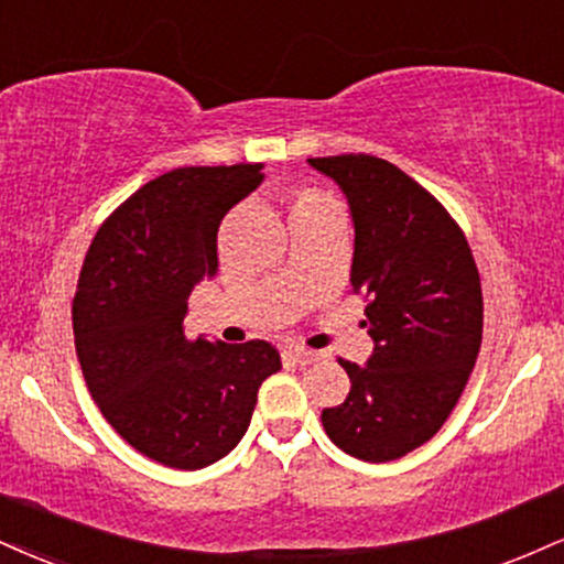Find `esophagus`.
I'll list each match as a JSON object with an SVG mask.
<instances>
[{
    "instance_id": "obj_1",
    "label": "esophagus",
    "mask_w": 564,
    "mask_h": 564,
    "mask_svg": "<svg viewBox=\"0 0 564 564\" xmlns=\"http://www.w3.org/2000/svg\"><path fill=\"white\" fill-rule=\"evenodd\" d=\"M286 357L296 365H315V362H321V359H323L321 351H310V349H300V347L289 349Z\"/></svg>"
}]
</instances>
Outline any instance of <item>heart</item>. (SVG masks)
<instances>
[{"mask_svg":"<svg viewBox=\"0 0 564 564\" xmlns=\"http://www.w3.org/2000/svg\"><path fill=\"white\" fill-rule=\"evenodd\" d=\"M328 202H334L328 194L315 192V188H302V192L294 196V202H291V215L310 213V209H317V207L328 205Z\"/></svg>","mask_w":564,"mask_h":564,"instance_id":"1","label":"heart"}]
</instances>
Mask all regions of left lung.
I'll use <instances>...</instances> for the list:
<instances>
[{"label": "left lung", "mask_w": 564, "mask_h": 564, "mask_svg": "<svg viewBox=\"0 0 564 564\" xmlns=\"http://www.w3.org/2000/svg\"><path fill=\"white\" fill-rule=\"evenodd\" d=\"M347 194L351 289L376 341L368 365L338 359L351 389L323 410L338 449L391 463L436 436L463 397L484 338V294L463 228L397 165L372 154L307 160Z\"/></svg>", "instance_id": "8db88e82"}]
</instances>
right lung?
Segmentation results:
<instances>
[{"mask_svg":"<svg viewBox=\"0 0 564 564\" xmlns=\"http://www.w3.org/2000/svg\"><path fill=\"white\" fill-rule=\"evenodd\" d=\"M262 181L254 165L175 167L101 223L73 300L80 370L107 423L144 457L199 470L239 444L273 344L183 334L196 283L217 270L223 217Z\"/></svg>","mask_w":564,"mask_h":564,"instance_id":"right-lung-1","label":"right lung"}]
</instances>
